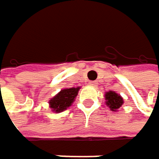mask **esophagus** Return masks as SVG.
I'll list each match as a JSON object with an SVG mask.
<instances>
[{
    "label": "esophagus",
    "mask_w": 159,
    "mask_h": 159,
    "mask_svg": "<svg viewBox=\"0 0 159 159\" xmlns=\"http://www.w3.org/2000/svg\"><path fill=\"white\" fill-rule=\"evenodd\" d=\"M89 84H90V85L95 86V85H96V82H95V81H89Z\"/></svg>",
    "instance_id": "obj_1"
}]
</instances>
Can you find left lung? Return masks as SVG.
<instances>
[{
    "instance_id": "obj_1",
    "label": "left lung",
    "mask_w": 159,
    "mask_h": 159,
    "mask_svg": "<svg viewBox=\"0 0 159 159\" xmlns=\"http://www.w3.org/2000/svg\"><path fill=\"white\" fill-rule=\"evenodd\" d=\"M107 105L110 107V110L116 111L123 105V98L114 91H109L106 94Z\"/></svg>"
}]
</instances>
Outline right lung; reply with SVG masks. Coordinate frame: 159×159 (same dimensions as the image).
I'll return each mask as SVG.
<instances>
[{
    "mask_svg": "<svg viewBox=\"0 0 159 159\" xmlns=\"http://www.w3.org/2000/svg\"><path fill=\"white\" fill-rule=\"evenodd\" d=\"M79 89L80 87H73L61 90L57 96H54L50 101V107L56 112H61L65 110L72 105V102L77 97Z\"/></svg>",
    "mask_w": 159,
    "mask_h": 159,
    "instance_id": "right-lung-1",
    "label": "right lung"
}]
</instances>
